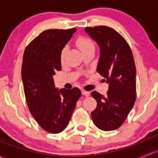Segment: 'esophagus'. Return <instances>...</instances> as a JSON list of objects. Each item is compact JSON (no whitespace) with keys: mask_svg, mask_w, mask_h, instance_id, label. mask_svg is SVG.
Instances as JSON below:
<instances>
[{"mask_svg":"<svg viewBox=\"0 0 158 158\" xmlns=\"http://www.w3.org/2000/svg\"><path fill=\"white\" fill-rule=\"evenodd\" d=\"M82 94H84V95L86 96V97H88V96L90 95V92H87V91H85V90H83V89L82 90Z\"/></svg>","mask_w":158,"mask_h":158,"instance_id":"34e87169","label":"esophagus"}]
</instances>
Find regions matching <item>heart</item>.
I'll return each instance as SVG.
<instances>
[{"label":"heart","mask_w":158,"mask_h":158,"mask_svg":"<svg viewBox=\"0 0 158 158\" xmlns=\"http://www.w3.org/2000/svg\"><path fill=\"white\" fill-rule=\"evenodd\" d=\"M76 44H77L78 48L81 50L82 53L84 51H87V50L90 48H94V45L93 42L90 39H88L85 37H80L76 40ZM65 53H66V48L62 49L60 52V60H64V57H65Z\"/></svg>","instance_id":"b5f03b06"}]
</instances>
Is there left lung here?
Wrapping results in <instances>:
<instances>
[{
	"label": "left lung",
	"mask_w": 158,
	"mask_h": 158,
	"mask_svg": "<svg viewBox=\"0 0 158 158\" xmlns=\"http://www.w3.org/2000/svg\"><path fill=\"white\" fill-rule=\"evenodd\" d=\"M85 31L100 48L97 72L109 85L107 95L92 92L97 107L91 115L98 129L111 131L123 125L133 107L136 70L130 47L121 35L105 26L86 27Z\"/></svg>",
	"instance_id": "obj_1"
}]
</instances>
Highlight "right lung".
I'll use <instances>...</instances> for the list:
<instances>
[{"label":"right lung","mask_w":158,"mask_h":158,"mask_svg":"<svg viewBox=\"0 0 158 158\" xmlns=\"http://www.w3.org/2000/svg\"><path fill=\"white\" fill-rule=\"evenodd\" d=\"M76 31L74 28L42 31L23 54L22 80L28 107L40 127L50 133L65 129L82 94L78 88L59 90L53 79L61 69V51Z\"/></svg>","instance_id":"right-lung-1"}]
</instances>
